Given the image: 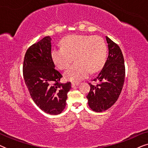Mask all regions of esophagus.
<instances>
[{
  "label": "esophagus",
  "instance_id": "obj_1",
  "mask_svg": "<svg viewBox=\"0 0 148 148\" xmlns=\"http://www.w3.org/2000/svg\"><path fill=\"white\" fill-rule=\"evenodd\" d=\"M78 85H79V83H74V82L71 83V86H72V88H74V87L78 86Z\"/></svg>",
  "mask_w": 148,
  "mask_h": 148
}]
</instances>
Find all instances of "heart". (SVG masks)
<instances>
[{"label": "heart", "mask_w": 148, "mask_h": 148, "mask_svg": "<svg viewBox=\"0 0 148 148\" xmlns=\"http://www.w3.org/2000/svg\"><path fill=\"white\" fill-rule=\"evenodd\" d=\"M62 48H53L50 55L60 69H64L73 60L75 62L64 73V79L78 82L94 73L104 65L107 58V46L100 36L71 35L61 41Z\"/></svg>", "instance_id": "heart-1"}]
</instances>
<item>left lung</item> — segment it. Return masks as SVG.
<instances>
[{"instance_id":"1","label":"left lung","mask_w":148,"mask_h":148,"mask_svg":"<svg viewBox=\"0 0 148 148\" xmlns=\"http://www.w3.org/2000/svg\"><path fill=\"white\" fill-rule=\"evenodd\" d=\"M108 56L102 69L92 81L98 84L90 86L87 98L90 108L100 112L110 108L118 100L122 91L125 76L124 58L116 43L106 36Z\"/></svg>"}]
</instances>
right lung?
<instances>
[{
  "mask_svg": "<svg viewBox=\"0 0 148 148\" xmlns=\"http://www.w3.org/2000/svg\"><path fill=\"white\" fill-rule=\"evenodd\" d=\"M51 38L44 37L28 48L23 73L26 86L36 104L46 113L60 114L66 106L71 82L61 84L62 75L55 69L51 52Z\"/></svg>",
  "mask_w": 148,
  "mask_h": 148,
  "instance_id": "add662e5",
  "label": "right lung"
}]
</instances>
